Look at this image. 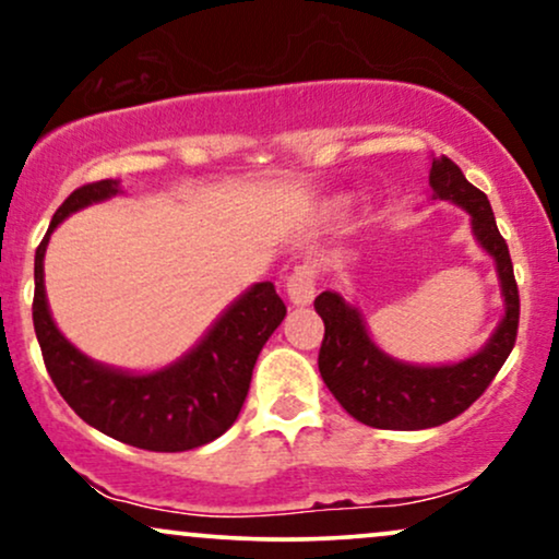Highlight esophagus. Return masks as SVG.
<instances>
[{
  "mask_svg": "<svg viewBox=\"0 0 559 559\" xmlns=\"http://www.w3.org/2000/svg\"><path fill=\"white\" fill-rule=\"evenodd\" d=\"M287 298H290L293 306H311L313 295H316V277H313V269L300 264L295 266V272L287 277Z\"/></svg>",
  "mask_w": 559,
  "mask_h": 559,
  "instance_id": "1",
  "label": "esophagus"
}]
</instances>
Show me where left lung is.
Here are the masks:
<instances>
[{
  "label": "left lung",
  "instance_id": "1",
  "mask_svg": "<svg viewBox=\"0 0 559 559\" xmlns=\"http://www.w3.org/2000/svg\"><path fill=\"white\" fill-rule=\"evenodd\" d=\"M430 189L432 199H443L469 212L472 236L495 261L506 313L485 347L466 360L412 365L383 353L370 340L360 308L334 290L321 293L313 308L326 326L319 353L323 383L347 415L378 430H425L459 417L498 376L519 332L521 306L513 261L487 197L466 181L459 165L445 155L432 157Z\"/></svg>",
  "mask_w": 559,
  "mask_h": 559
}]
</instances>
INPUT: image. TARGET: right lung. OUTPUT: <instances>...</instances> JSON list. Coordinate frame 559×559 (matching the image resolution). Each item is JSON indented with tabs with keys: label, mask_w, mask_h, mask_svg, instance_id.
<instances>
[{
	"label": "right lung",
	"mask_w": 559,
	"mask_h": 559,
	"mask_svg": "<svg viewBox=\"0 0 559 559\" xmlns=\"http://www.w3.org/2000/svg\"><path fill=\"white\" fill-rule=\"evenodd\" d=\"M121 194L116 178L80 186L51 217L36 251L33 326L48 376L64 402L90 427L144 451H191L238 419L253 365L287 308L272 282H257L219 313L206 334L176 362L153 373L111 368L82 355L51 319L44 285V257L61 219Z\"/></svg>",
	"instance_id": "obj_1"
}]
</instances>
